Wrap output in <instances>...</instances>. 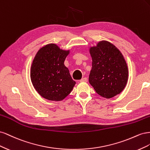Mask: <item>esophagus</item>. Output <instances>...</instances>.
I'll return each mask as SVG.
<instances>
[{
    "label": "esophagus",
    "instance_id": "1",
    "mask_svg": "<svg viewBox=\"0 0 150 150\" xmlns=\"http://www.w3.org/2000/svg\"><path fill=\"white\" fill-rule=\"evenodd\" d=\"M88 78H83L80 80V82H87Z\"/></svg>",
    "mask_w": 150,
    "mask_h": 150
}]
</instances>
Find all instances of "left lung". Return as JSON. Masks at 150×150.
Here are the masks:
<instances>
[{
  "mask_svg": "<svg viewBox=\"0 0 150 150\" xmlns=\"http://www.w3.org/2000/svg\"><path fill=\"white\" fill-rule=\"evenodd\" d=\"M92 69L89 82L101 96L111 98L122 91L128 82V69L120 50L106 40L89 49Z\"/></svg>",
  "mask_w": 150,
  "mask_h": 150,
  "instance_id": "obj_1",
  "label": "left lung"
}]
</instances>
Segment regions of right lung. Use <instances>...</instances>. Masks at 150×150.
Listing matches in <instances>:
<instances>
[{
	"instance_id": "obj_1",
	"label": "right lung",
	"mask_w": 150,
	"mask_h": 150,
	"mask_svg": "<svg viewBox=\"0 0 150 150\" xmlns=\"http://www.w3.org/2000/svg\"><path fill=\"white\" fill-rule=\"evenodd\" d=\"M69 50L61 49L55 44L40 48L30 68V79L37 92L50 101H62L69 94L76 82L72 80L64 61Z\"/></svg>"
}]
</instances>
